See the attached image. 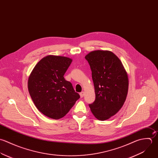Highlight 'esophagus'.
I'll list each match as a JSON object with an SVG mask.
<instances>
[{
	"instance_id": "esophagus-1",
	"label": "esophagus",
	"mask_w": 158,
	"mask_h": 158,
	"mask_svg": "<svg viewBox=\"0 0 158 158\" xmlns=\"http://www.w3.org/2000/svg\"><path fill=\"white\" fill-rule=\"evenodd\" d=\"M80 97H81V98H83V96H84V95H85V93H84L83 91H82V92H81V93H80Z\"/></svg>"
}]
</instances>
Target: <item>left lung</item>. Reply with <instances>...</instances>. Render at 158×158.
<instances>
[{
	"instance_id": "1",
	"label": "left lung",
	"mask_w": 158,
	"mask_h": 158,
	"mask_svg": "<svg viewBox=\"0 0 158 158\" xmlns=\"http://www.w3.org/2000/svg\"><path fill=\"white\" fill-rule=\"evenodd\" d=\"M92 72L96 99L89 106L101 121L114 115L124 104L128 91V77L119 60L109 51L96 50L85 56Z\"/></svg>"
}]
</instances>
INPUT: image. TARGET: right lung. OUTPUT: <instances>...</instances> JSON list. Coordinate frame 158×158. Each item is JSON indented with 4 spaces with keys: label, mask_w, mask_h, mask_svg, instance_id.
Here are the masks:
<instances>
[{
    "label": "right lung",
    "mask_w": 158,
    "mask_h": 158,
    "mask_svg": "<svg viewBox=\"0 0 158 158\" xmlns=\"http://www.w3.org/2000/svg\"><path fill=\"white\" fill-rule=\"evenodd\" d=\"M70 58L47 56L34 68L28 80V89L37 109L44 115L58 119L64 116L80 98L64 75Z\"/></svg>",
    "instance_id": "obj_1"
}]
</instances>
